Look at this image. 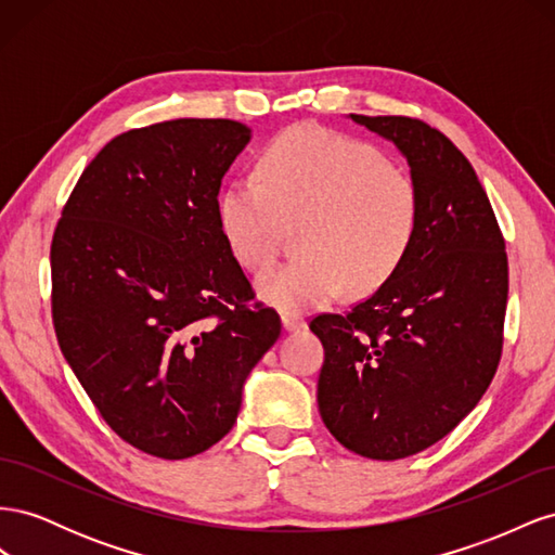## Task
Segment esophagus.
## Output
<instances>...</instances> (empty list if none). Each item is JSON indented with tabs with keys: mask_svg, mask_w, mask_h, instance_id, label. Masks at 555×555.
Returning <instances> with one entry per match:
<instances>
[{
	"mask_svg": "<svg viewBox=\"0 0 555 555\" xmlns=\"http://www.w3.org/2000/svg\"><path fill=\"white\" fill-rule=\"evenodd\" d=\"M282 326H284V331L294 333V331L306 328L308 324H306V319L300 317V314H294V312H284V314H282Z\"/></svg>",
	"mask_w": 555,
	"mask_h": 555,
	"instance_id": "obj_1",
	"label": "esophagus"
}]
</instances>
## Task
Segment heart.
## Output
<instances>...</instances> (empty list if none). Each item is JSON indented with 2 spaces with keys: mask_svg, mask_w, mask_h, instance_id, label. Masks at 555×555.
<instances>
[{
  "mask_svg": "<svg viewBox=\"0 0 555 555\" xmlns=\"http://www.w3.org/2000/svg\"><path fill=\"white\" fill-rule=\"evenodd\" d=\"M259 179L236 178L217 196V224L249 271L278 255L282 227H296L298 259L273 268L257 287L268 304L300 312L349 292H371L405 259L418 224L408 173L373 145L298 125L268 143Z\"/></svg>",
  "mask_w": 555,
  "mask_h": 555,
  "instance_id": "heart-1",
  "label": "heart"
}]
</instances>
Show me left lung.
<instances>
[{
  "label": "left lung",
  "instance_id": "left-lung-1",
  "mask_svg": "<svg viewBox=\"0 0 555 555\" xmlns=\"http://www.w3.org/2000/svg\"><path fill=\"white\" fill-rule=\"evenodd\" d=\"M410 164L418 224L405 259L347 314H319L317 402L331 435L375 461L408 459L475 410L498 371L507 251L481 182L442 131L402 115H349Z\"/></svg>",
  "mask_w": 555,
  "mask_h": 555
}]
</instances>
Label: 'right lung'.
<instances>
[{
  "instance_id": "add662e5",
  "label": "right lung",
  "mask_w": 555,
  "mask_h": 555,
  "mask_svg": "<svg viewBox=\"0 0 555 555\" xmlns=\"http://www.w3.org/2000/svg\"><path fill=\"white\" fill-rule=\"evenodd\" d=\"M249 139L243 122L198 117L120 133L78 178L50 245L62 354L104 422L150 456L220 442L280 338L217 224Z\"/></svg>"
}]
</instances>
